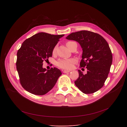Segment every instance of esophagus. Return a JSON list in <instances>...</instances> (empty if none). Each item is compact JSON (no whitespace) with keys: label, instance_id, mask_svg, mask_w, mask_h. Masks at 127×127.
<instances>
[{"label":"esophagus","instance_id":"34e87169","mask_svg":"<svg viewBox=\"0 0 127 127\" xmlns=\"http://www.w3.org/2000/svg\"><path fill=\"white\" fill-rule=\"evenodd\" d=\"M70 71H68V70H63V72L64 73H68V72H70Z\"/></svg>","mask_w":127,"mask_h":127}]
</instances>
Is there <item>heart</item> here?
<instances>
[{
  "instance_id": "1",
  "label": "heart",
  "mask_w": 127,
  "mask_h": 127,
  "mask_svg": "<svg viewBox=\"0 0 127 127\" xmlns=\"http://www.w3.org/2000/svg\"><path fill=\"white\" fill-rule=\"evenodd\" d=\"M73 42L69 41L66 43V46L69 48L70 45ZM56 47L53 50V54H55L56 52ZM76 62V60L73 58L70 59H60L56 62V65L61 69L70 70L73 67V64Z\"/></svg>"
}]
</instances>
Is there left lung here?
Masks as SVG:
<instances>
[{
    "mask_svg": "<svg viewBox=\"0 0 127 127\" xmlns=\"http://www.w3.org/2000/svg\"><path fill=\"white\" fill-rule=\"evenodd\" d=\"M66 38L80 44L83 51L80 66L87 69L85 75L78 70L76 86L85 94L97 92L103 86L112 64V53L107 42L100 34L88 31L72 32Z\"/></svg>",
    "mask_w": 127,
    "mask_h": 127,
    "instance_id": "obj_1",
    "label": "left lung"
}]
</instances>
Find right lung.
I'll list each match as a JSON object with an SVG mask.
<instances>
[{
  "instance_id": "1",
  "label": "right lung",
  "mask_w": 127,
  "mask_h": 127,
  "mask_svg": "<svg viewBox=\"0 0 127 127\" xmlns=\"http://www.w3.org/2000/svg\"><path fill=\"white\" fill-rule=\"evenodd\" d=\"M64 34L41 32L26 40L17 53L16 69L23 87L28 92L42 95L55 85L62 74L56 68H43L44 61L52 57L53 50Z\"/></svg>"
}]
</instances>
